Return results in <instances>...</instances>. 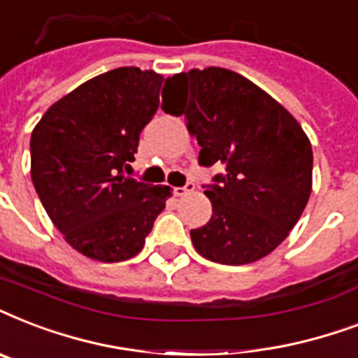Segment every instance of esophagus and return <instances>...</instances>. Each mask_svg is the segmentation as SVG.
<instances>
[{"mask_svg": "<svg viewBox=\"0 0 358 358\" xmlns=\"http://www.w3.org/2000/svg\"><path fill=\"white\" fill-rule=\"evenodd\" d=\"M193 191H195V184H193V182H187L184 187H174V195L185 196V195H189V193H193Z\"/></svg>", "mask_w": 358, "mask_h": 358, "instance_id": "1", "label": "esophagus"}]
</instances>
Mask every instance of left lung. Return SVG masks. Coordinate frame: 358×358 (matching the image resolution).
<instances>
[{"instance_id":"left-lung-1","label":"left lung","mask_w":358,"mask_h":358,"mask_svg":"<svg viewBox=\"0 0 358 358\" xmlns=\"http://www.w3.org/2000/svg\"><path fill=\"white\" fill-rule=\"evenodd\" d=\"M162 108L184 115L202 167L224 165L204 191L212 217L191 230L196 252L243 266L277 249L312 191V146L301 124L252 81L219 66L167 78Z\"/></svg>"}]
</instances>
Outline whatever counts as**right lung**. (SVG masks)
Segmentation results:
<instances>
[{"mask_svg":"<svg viewBox=\"0 0 358 358\" xmlns=\"http://www.w3.org/2000/svg\"><path fill=\"white\" fill-rule=\"evenodd\" d=\"M163 76L122 66L69 92L31 134V180L52 223L78 252L122 262L141 252L171 196L124 176L159 108Z\"/></svg>","mask_w":358,"mask_h":358,"instance_id":"obj_1","label":"right lung"}]
</instances>
